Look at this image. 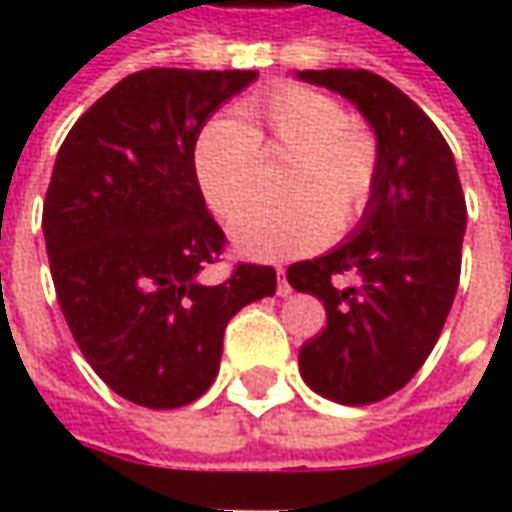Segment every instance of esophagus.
Returning a JSON list of instances; mask_svg holds the SVG:
<instances>
[{"label": "esophagus", "mask_w": 512, "mask_h": 512, "mask_svg": "<svg viewBox=\"0 0 512 512\" xmlns=\"http://www.w3.org/2000/svg\"><path fill=\"white\" fill-rule=\"evenodd\" d=\"M277 277H279L277 296H282V299H285V296H290V285H288V279H285V268H277Z\"/></svg>", "instance_id": "obj_1"}]
</instances>
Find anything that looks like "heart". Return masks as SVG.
Instances as JSON below:
<instances>
[{"instance_id": "b5f03b06", "label": "heart", "mask_w": 512, "mask_h": 512, "mask_svg": "<svg viewBox=\"0 0 512 512\" xmlns=\"http://www.w3.org/2000/svg\"><path fill=\"white\" fill-rule=\"evenodd\" d=\"M263 156L290 158L282 197L233 224V244L255 260L304 255L323 244L326 230H351L373 197L378 145L337 98L304 84H285L246 98L235 117H213L200 128L191 167L213 213L233 219L255 197Z\"/></svg>"}]
</instances>
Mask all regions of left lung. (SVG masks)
Masks as SVG:
<instances>
[{"label":"left lung","mask_w":512,"mask_h":512,"mask_svg":"<svg viewBox=\"0 0 512 512\" xmlns=\"http://www.w3.org/2000/svg\"><path fill=\"white\" fill-rule=\"evenodd\" d=\"M359 109L378 145V175L343 244L288 268L290 288L326 307V329L299 351L304 384L367 406L414 378L439 340L461 277L466 200L450 145L403 90L370 71H296ZM354 276V286L337 278Z\"/></svg>","instance_id":"left-lung-1"}]
</instances>
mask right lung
<instances>
[{"instance_id": "add662e5", "label": "right lung", "mask_w": 512, "mask_h": 512, "mask_svg": "<svg viewBox=\"0 0 512 512\" xmlns=\"http://www.w3.org/2000/svg\"><path fill=\"white\" fill-rule=\"evenodd\" d=\"M257 71L150 68L126 76L65 136L43 202L62 315L112 392L180 408L219 376L227 321L274 296L277 271L241 263L200 282L224 233L208 213L191 150L211 115Z\"/></svg>"}]
</instances>
